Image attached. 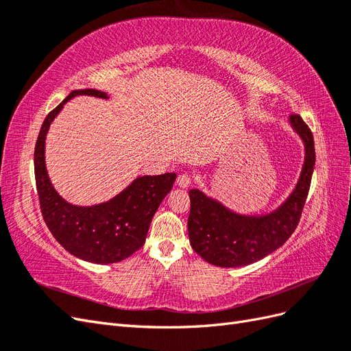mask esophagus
<instances>
[{"mask_svg":"<svg viewBox=\"0 0 351 351\" xmlns=\"http://www.w3.org/2000/svg\"><path fill=\"white\" fill-rule=\"evenodd\" d=\"M190 183H192V177H190L189 174H182V176H178V178H177V184H178L180 187L186 189V187H189V186H190Z\"/></svg>","mask_w":351,"mask_h":351,"instance_id":"esophagus-1","label":"esophagus"}]
</instances>
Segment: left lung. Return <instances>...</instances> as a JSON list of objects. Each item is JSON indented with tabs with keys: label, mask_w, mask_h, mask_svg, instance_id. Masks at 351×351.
Listing matches in <instances>:
<instances>
[{
	"label": "left lung",
	"mask_w": 351,
	"mask_h": 351,
	"mask_svg": "<svg viewBox=\"0 0 351 351\" xmlns=\"http://www.w3.org/2000/svg\"><path fill=\"white\" fill-rule=\"evenodd\" d=\"M293 130L304 143V164L293 193L267 215H240L197 189L189 192V239L193 250L221 268L246 267L268 256L290 239L309 193L315 168V142L300 115H290Z\"/></svg>",
	"instance_id": "8db88e82"
}]
</instances>
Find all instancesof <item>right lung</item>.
<instances>
[{
	"label": "right lung",
	"instance_id": "1",
	"mask_svg": "<svg viewBox=\"0 0 351 351\" xmlns=\"http://www.w3.org/2000/svg\"><path fill=\"white\" fill-rule=\"evenodd\" d=\"M76 97L108 95L97 89L73 90L42 124L35 146V180L42 217L51 234L73 256L92 263L120 262L139 250L162 199L173 189L177 174L143 176L133 180L121 193L92 206L71 205L52 186L45 167V139L51 123L64 104Z\"/></svg>",
	"mask_w": 351,
	"mask_h": 351
}]
</instances>
